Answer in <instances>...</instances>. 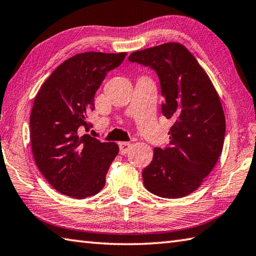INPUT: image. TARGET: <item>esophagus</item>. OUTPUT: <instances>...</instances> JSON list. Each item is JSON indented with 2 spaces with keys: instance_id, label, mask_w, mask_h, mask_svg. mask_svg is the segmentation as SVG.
Segmentation results:
<instances>
[{
  "instance_id": "34e87169",
  "label": "esophagus",
  "mask_w": 256,
  "mask_h": 256,
  "mask_svg": "<svg viewBox=\"0 0 256 256\" xmlns=\"http://www.w3.org/2000/svg\"><path fill=\"white\" fill-rule=\"evenodd\" d=\"M119 149H120V154L122 155H126V154L130 150V147H132V144L127 142H119Z\"/></svg>"
}]
</instances>
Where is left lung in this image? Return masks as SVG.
I'll return each mask as SVG.
<instances>
[{
  "instance_id": "1",
  "label": "left lung",
  "mask_w": 256,
  "mask_h": 256,
  "mask_svg": "<svg viewBox=\"0 0 256 256\" xmlns=\"http://www.w3.org/2000/svg\"><path fill=\"white\" fill-rule=\"evenodd\" d=\"M130 62L155 70L160 82L162 112L174 124L170 147L154 149L142 170L144 185L164 198L196 190L223 150L225 116L218 91L195 56L180 43H164L129 56Z\"/></svg>"
}]
</instances>
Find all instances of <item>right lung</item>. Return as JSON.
<instances>
[{
    "instance_id": "right-lung-1",
    "label": "right lung",
    "mask_w": 256,
    "mask_h": 256,
    "mask_svg": "<svg viewBox=\"0 0 256 256\" xmlns=\"http://www.w3.org/2000/svg\"><path fill=\"white\" fill-rule=\"evenodd\" d=\"M126 52H84L69 58L41 86L30 116L31 147L38 170L61 194L84 200L106 184L118 155L114 142L80 134L89 129L96 91Z\"/></svg>"
}]
</instances>
